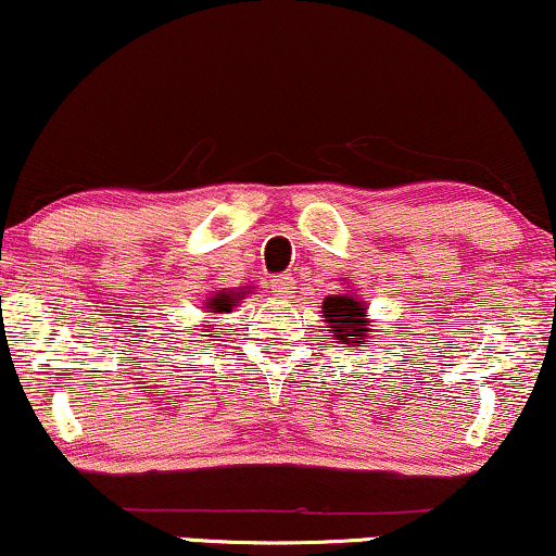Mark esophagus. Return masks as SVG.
Returning <instances> with one entry per match:
<instances>
[{"label": "esophagus", "instance_id": "esophagus-1", "mask_svg": "<svg viewBox=\"0 0 556 556\" xmlns=\"http://www.w3.org/2000/svg\"><path fill=\"white\" fill-rule=\"evenodd\" d=\"M270 291H273V295H276V299H291V293H293V278L291 276H278L276 280H273L270 283Z\"/></svg>", "mask_w": 556, "mask_h": 556}]
</instances>
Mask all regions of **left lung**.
Masks as SVG:
<instances>
[{
  "instance_id": "1",
  "label": "left lung",
  "mask_w": 556,
  "mask_h": 556,
  "mask_svg": "<svg viewBox=\"0 0 556 556\" xmlns=\"http://www.w3.org/2000/svg\"><path fill=\"white\" fill-rule=\"evenodd\" d=\"M321 321L331 340L348 348H370L372 321L367 319V304L357 293H331L321 301Z\"/></svg>"
}]
</instances>
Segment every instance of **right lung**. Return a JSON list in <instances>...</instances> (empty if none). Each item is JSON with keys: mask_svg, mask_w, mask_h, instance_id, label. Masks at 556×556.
Segmentation results:
<instances>
[{"mask_svg": "<svg viewBox=\"0 0 556 556\" xmlns=\"http://www.w3.org/2000/svg\"><path fill=\"white\" fill-rule=\"evenodd\" d=\"M250 293V286H244V288H222V291H212L204 299V314H206V319H219V316H225V314H229L232 312V308L240 304V301L244 299V295ZM204 327H216V324H212V321H206ZM201 337H208V334H201Z\"/></svg>", "mask_w": 556, "mask_h": 556, "instance_id": "1", "label": "right lung"}]
</instances>
